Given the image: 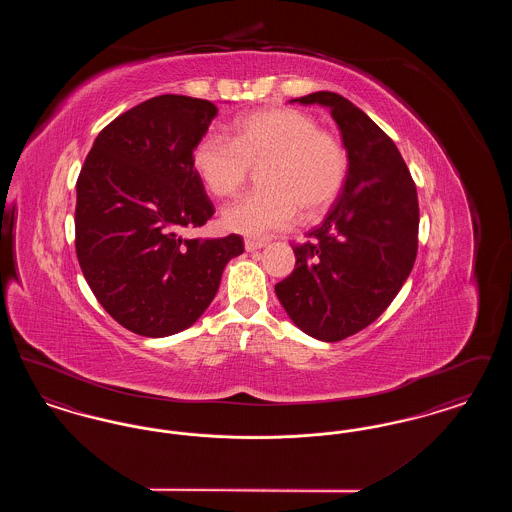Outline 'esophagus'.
Wrapping results in <instances>:
<instances>
[{
	"label": "esophagus",
	"mask_w": 512,
	"mask_h": 512,
	"mask_svg": "<svg viewBox=\"0 0 512 512\" xmlns=\"http://www.w3.org/2000/svg\"><path fill=\"white\" fill-rule=\"evenodd\" d=\"M245 249L247 251H255V249H261V247H265V242L263 240H253V238H247L244 242Z\"/></svg>",
	"instance_id": "esophagus-1"
}]
</instances>
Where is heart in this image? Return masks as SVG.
<instances>
[{
	"label": "heart",
	"mask_w": 512,
	"mask_h": 512,
	"mask_svg": "<svg viewBox=\"0 0 512 512\" xmlns=\"http://www.w3.org/2000/svg\"><path fill=\"white\" fill-rule=\"evenodd\" d=\"M192 165L215 197L236 194L259 167V190L222 209L224 228L261 238L290 228L301 213L317 220L334 205L349 171L340 136L295 107H270L232 124V140L207 132L195 142Z\"/></svg>",
	"instance_id": "obj_1"
}]
</instances>
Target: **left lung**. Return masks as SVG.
Returning <instances> with one entry per match:
<instances>
[{"instance_id": "8db88e82", "label": "left lung", "mask_w": 512, "mask_h": 512, "mask_svg": "<svg viewBox=\"0 0 512 512\" xmlns=\"http://www.w3.org/2000/svg\"><path fill=\"white\" fill-rule=\"evenodd\" d=\"M293 101L330 109L349 171L311 240L293 245L295 268L274 292L299 330L317 340H345L390 307L413 270L416 186L390 136L349 99L315 92Z\"/></svg>"}]
</instances>
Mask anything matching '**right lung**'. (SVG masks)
I'll list each match as a JSON object with an SVG mask.
<instances>
[{"instance_id":"obj_1","label":"right lung","mask_w":512,"mask_h":512,"mask_svg":"<svg viewBox=\"0 0 512 512\" xmlns=\"http://www.w3.org/2000/svg\"><path fill=\"white\" fill-rule=\"evenodd\" d=\"M219 109L165 94L109 122L76 180V257L101 307L126 330L165 338L190 328L244 240H186L215 207L192 165Z\"/></svg>"}]
</instances>
